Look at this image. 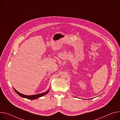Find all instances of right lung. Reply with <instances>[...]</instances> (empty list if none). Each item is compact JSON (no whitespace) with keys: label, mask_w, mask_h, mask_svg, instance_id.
Here are the masks:
<instances>
[{"label":"right lung","mask_w":120,"mask_h":120,"mask_svg":"<svg viewBox=\"0 0 120 120\" xmlns=\"http://www.w3.org/2000/svg\"><path fill=\"white\" fill-rule=\"evenodd\" d=\"M14 90L15 91V92L19 95L20 96V97H22V98H26V99H29V100H35L36 99H37V98H39V97H41V96H43L45 95V94H47L49 91V90H48L47 91H46V92H43L42 93H40V94H36V95H30V96H29V95H24V94H21L18 91H17L14 88H13Z\"/></svg>","instance_id":"add662e5"}]
</instances>
